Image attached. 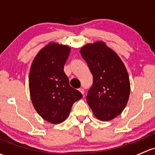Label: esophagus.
<instances>
[{
    "label": "esophagus",
    "instance_id": "esophagus-1",
    "mask_svg": "<svg viewBox=\"0 0 155 155\" xmlns=\"http://www.w3.org/2000/svg\"><path fill=\"white\" fill-rule=\"evenodd\" d=\"M79 91H80L81 93H82V94H84V88H83V87H80V88H79Z\"/></svg>",
    "mask_w": 155,
    "mask_h": 155
}]
</instances>
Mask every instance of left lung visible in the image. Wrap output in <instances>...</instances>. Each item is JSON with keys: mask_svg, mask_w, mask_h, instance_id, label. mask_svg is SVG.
I'll use <instances>...</instances> for the list:
<instances>
[{"mask_svg": "<svg viewBox=\"0 0 155 155\" xmlns=\"http://www.w3.org/2000/svg\"><path fill=\"white\" fill-rule=\"evenodd\" d=\"M94 77L86 99L94 116L109 121L123 112L130 95V81L124 63L117 53L99 41L80 50Z\"/></svg>", "mask_w": 155, "mask_h": 155, "instance_id": "8db88e82", "label": "left lung"}]
</instances>
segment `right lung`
Segmentation results:
<instances>
[{
    "label": "right lung",
    "instance_id": "right-lung-1",
    "mask_svg": "<svg viewBox=\"0 0 155 155\" xmlns=\"http://www.w3.org/2000/svg\"><path fill=\"white\" fill-rule=\"evenodd\" d=\"M71 48L50 42L35 56L31 65L29 87L32 105L44 120L53 124L64 122L73 104L82 97L69 84L64 65Z\"/></svg>",
    "mask_w": 155,
    "mask_h": 155
}]
</instances>
